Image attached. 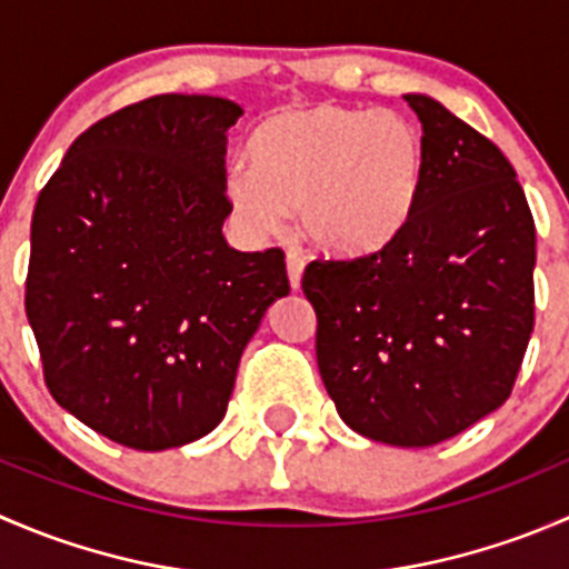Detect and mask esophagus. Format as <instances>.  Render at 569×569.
Segmentation results:
<instances>
[{"instance_id":"obj_1","label":"esophagus","mask_w":569,"mask_h":569,"mask_svg":"<svg viewBox=\"0 0 569 569\" xmlns=\"http://www.w3.org/2000/svg\"><path fill=\"white\" fill-rule=\"evenodd\" d=\"M286 272H289L291 289H300L302 272H306V258H302L300 252H295V250L286 252Z\"/></svg>"}]
</instances>
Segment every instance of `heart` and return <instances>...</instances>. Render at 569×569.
<instances>
[{"label": "heart", "instance_id": "heart-1", "mask_svg": "<svg viewBox=\"0 0 569 569\" xmlns=\"http://www.w3.org/2000/svg\"><path fill=\"white\" fill-rule=\"evenodd\" d=\"M250 170L228 176L233 214L272 233L286 211L321 250H380L410 220L423 181V137L393 109L317 101L280 109L248 142Z\"/></svg>", "mask_w": 569, "mask_h": 569}]
</instances>
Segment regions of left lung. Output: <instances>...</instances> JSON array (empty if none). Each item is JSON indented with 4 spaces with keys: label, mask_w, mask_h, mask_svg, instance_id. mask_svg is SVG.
<instances>
[{
    "label": "left lung",
    "mask_w": 569,
    "mask_h": 569,
    "mask_svg": "<svg viewBox=\"0 0 569 569\" xmlns=\"http://www.w3.org/2000/svg\"><path fill=\"white\" fill-rule=\"evenodd\" d=\"M416 209L380 250L317 258L302 291L338 416L363 438L435 446L512 393L533 330L537 231L496 142L429 96Z\"/></svg>",
    "instance_id": "1"
}]
</instances>
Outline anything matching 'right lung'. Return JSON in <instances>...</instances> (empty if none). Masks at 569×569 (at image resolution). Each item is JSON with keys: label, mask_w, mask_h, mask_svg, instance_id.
Instances as JSON below:
<instances>
[{"label": "right lung", "mask_w": 569, "mask_h": 569, "mask_svg": "<svg viewBox=\"0 0 569 569\" xmlns=\"http://www.w3.org/2000/svg\"><path fill=\"white\" fill-rule=\"evenodd\" d=\"M217 96H151L73 140L32 211L24 308L49 393L137 451L222 421L239 358L278 297L283 250L228 248Z\"/></svg>", "instance_id": "right-lung-1"}]
</instances>
